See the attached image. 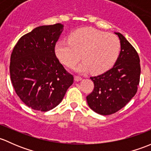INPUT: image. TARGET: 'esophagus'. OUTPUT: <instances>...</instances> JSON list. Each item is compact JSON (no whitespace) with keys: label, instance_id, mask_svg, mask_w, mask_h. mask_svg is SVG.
Instances as JSON below:
<instances>
[{"label":"esophagus","instance_id":"obj_1","mask_svg":"<svg viewBox=\"0 0 151 151\" xmlns=\"http://www.w3.org/2000/svg\"><path fill=\"white\" fill-rule=\"evenodd\" d=\"M74 79H75L76 81H80L82 80V78L81 77V76H75V77H74Z\"/></svg>","mask_w":151,"mask_h":151}]
</instances>
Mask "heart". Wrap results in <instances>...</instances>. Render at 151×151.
Segmentation results:
<instances>
[{
	"label": "heart",
	"instance_id": "obj_1",
	"mask_svg": "<svg viewBox=\"0 0 151 151\" xmlns=\"http://www.w3.org/2000/svg\"><path fill=\"white\" fill-rule=\"evenodd\" d=\"M69 41H60L55 46V54L59 60L69 68L77 67L78 73L91 70L100 74L109 70L117 60L121 49L119 38L113 33L83 27L71 32Z\"/></svg>",
	"mask_w": 151,
	"mask_h": 151
}]
</instances>
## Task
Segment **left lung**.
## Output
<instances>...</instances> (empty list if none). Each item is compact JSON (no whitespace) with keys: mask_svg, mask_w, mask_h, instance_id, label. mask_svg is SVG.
<instances>
[{"mask_svg":"<svg viewBox=\"0 0 151 151\" xmlns=\"http://www.w3.org/2000/svg\"><path fill=\"white\" fill-rule=\"evenodd\" d=\"M121 52L109 70L90 78L94 90L86 97L91 110L103 116L113 114L124 108L137 91L140 77V64L137 52L120 32Z\"/></svg>","mask_w":151,"mask_h":151,"instance_id":"1","label":"left lung"}]
</instances>
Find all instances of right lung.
<instances>
[{"label": "right lung", "mask_w": 151, "mask_h": 151, "mask_svg": "<svg viewBox=\"0 0 151 151\" xmlns=\"http://www.w3.org/2000/svg\"><path fill=\"white\" fill-rule=\"evenodd\" d=\"M60 23L35 27L19 38L11 55V81L18 97L35 110L46 112L63 100L73 76L60 63L55 45Z\"/></svg>", "instance_id": "1"}]
</instances>
